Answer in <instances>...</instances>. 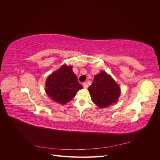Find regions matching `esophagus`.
<instances>
[{
    "label": "esophagus",
    "instance_id": "1",
    "mask_svg": "<svg viewBox=\"0 0 160 160\" xmlns=\"http://www.w3.org/2000/svg\"><path fill=\"white\" fill-rule=\"evenodd\" d=\"M83 88H85V89H87V88H88V83H87V82H85V83H83Z\"/></svg>",
    "mask_w": 160,
    "mask_h": 160
}]
</instances>
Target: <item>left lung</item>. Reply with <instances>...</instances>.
<instances>
[{"instance_id": "1", "label": "left lung", "mask_w": 160, "mask_h": 160, "mask_svg": "<svg viewBox=\"0 0 160 160\" xmlns=\"http://www.w3.org/2000/svg\"><path fill=\"white\" fill-rule=\"evenodd\" d=\"M88 90L93 102L102 108L115 103L120 95L119 85L105 71H101L95 76Z\"/></svg>"}]
</instances>
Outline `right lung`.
<instances>
[{
    "label": "right lung",
    "instance_id": "obj_1",
    "mask_svg": "<svg viewBox=\"0 0 160 160\" xmlns=\"http://www.w3.org/2000/svg\"><path fill=\"white\" fill-rule=\"evenodd\" d=\"M46 93L53 101L61 104L68 103L76 93L83 89L71 66L62 65L49 76L46 81Z\"/></svg>",
    "mask_w": 160,
    "mask_h": 160
}]
</instances>
